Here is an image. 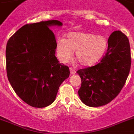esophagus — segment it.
<instances>
[{"instance_id":"obj_1","label":"esophagus","mask_w":134,"mask_h":134,"mask_svg":"<svg viewBox=\"0 0 134 134\" xmlns=\"http://www.w3.org/2000/svg\"><path fill=\"white\" fill-rule=\"evenodd\" d=\"M70 74H71V75H75V74L76 73L75 70L72 68H70Z\"/></svg>"}]
</instances>
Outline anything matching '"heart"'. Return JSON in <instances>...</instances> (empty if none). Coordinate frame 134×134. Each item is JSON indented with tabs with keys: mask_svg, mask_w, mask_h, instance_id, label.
I'll list each match as a JSON object with an SVG mask.
<instances>
[{
	"mask_svg": "<svg viewBox=\"0 0 134 134\" xmlns=\"http://www.w3.org/2000/svg\"><path fill=\"white\" fill-rule=\"evenodd\" d=\"M105 36L83 32H71L67 39H59L56 49L58 58L62 62L70 59L75 52V58L81 65L90 66L99 62L108 48Z\"/></svg>",
	"mask_w": 134,
	"mask_h": 134,
	"instance_id": "obj_1",
	"label": "heart"
}]
</instances>
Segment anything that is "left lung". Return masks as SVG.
<instances>
[{
  "label": "left lung",
  "mask_w": 134,
  "mask_h": 134,
  "mask_svg": "<svg viewBox=\"0 0 134 134\" xmlns=\"http://www.w3.org/2000/svg\"><path fill=\"white\" fill-rule=\"evenodd\" d=\"M131 68V51L127 37L116 31L108 39L107 53L97 65L80 69L81 79L78 94L85 105L100 107L109 103L119 94Z\"/></svg>",
  "instance_id": "1"
}]
</instances>
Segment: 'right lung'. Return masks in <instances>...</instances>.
<instances>
[{"label":"right lung","mask_w":134,"mask_h":134,"mask_svg":"<svg viewBox=\"0 0 134 134\" xmlns=\"http://www.w3.org/2000/svg\"><path fill=\"white\" fill-rule=\"evenodd\" d=\"M60 21H42L22 26L7 42V77L14 91L34 108H45L54 102L59 86L68 78V66L55 57L57 42L51 26Z\"/></svg>","instance_id":"add662e5"}]
</instances>
